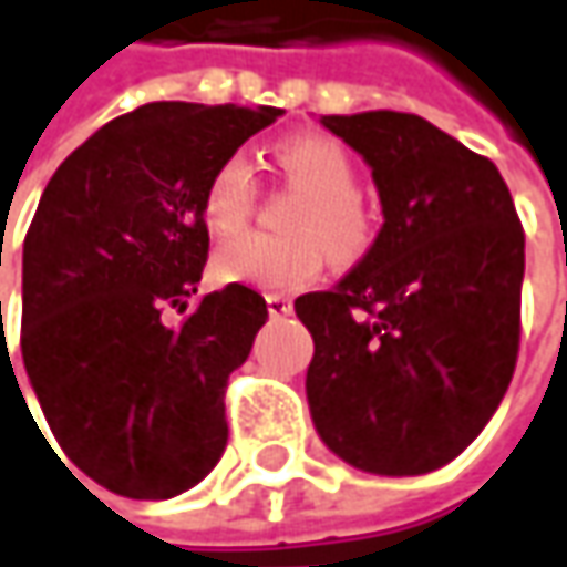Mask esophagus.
<instances>
[{"instance_id": "1", "label": "esophagus", "mask_w": 567, "mask_h": 567, "mask_svg": "<svg viewBox=\"0 0 567 567\" xmlns=\"http://www.w3.org/2000/svg\"><path fill=\"white\" fill-rule=\"evenodd\" d=\"M266 310H269V317H288L295 310V303L285 295H266Z\"/></svg>"}]
</instances>
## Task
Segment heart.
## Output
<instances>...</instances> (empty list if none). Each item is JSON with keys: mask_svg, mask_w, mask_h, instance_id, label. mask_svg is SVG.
<instances>
[{"mask_svg": "<svg viewBox=\"0 0 567 567\" xmlns=\"http://www.w3.org/2000/svg\"><path fill=\"white\" fill-rule=\"evenodd\" d=\"M285 178L301 190L288 213L295 235H241L213 254L219 282L254 285L264 291H295L313 282L329 260H361L377 238V219L358 194L351 153L326 134H298L276 147ZM257 185L245 156H228L209 172L200 194V219L213 235H235L250 219Z\"/></svg>", "mask_w": 567, "mask_h": 567, "instance_id": "b5f03b06", "label": "heart"}]
</instances>
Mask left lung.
Masks as SVG:
<instances>
[{"label": "left lung", "instance_id": "left-lung-1", "mask_svg": "<svg viewBox=\"0 0 567 567\" xmlns=\"http://www.w3.org/2000/svg\"><path fill=\"white\" fill-rule=\"evenodd\" d=\"M373 168L382 223L342 282L295 301L307 401L348 464L430 474L477 440L515 373L524 228L498 168L411 112L322 115Z\"/></svg>", "mask_w": 567, "mask_h": 567}]
</instances>
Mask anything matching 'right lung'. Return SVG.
Masks as SVG:
<instances>
[{
  "instance_id": "right-lung-1",
  "label": "right lung",
  "mask_w": 567,
  "mask_h": 567,
  "mask_svg": "<svg viewBox=\"0 0 567 567\" xmlns=\"http://www.w3.org/2000/svg\"><path fill=\"white\" fill-rule=\"evenodd\" d=\"M282 115L276 106L147 103L55 168L24 238L21 358L52 436L90 480L172 498L223 458L225 385L266 301L247 285L197 295L209 172Z\"/></svg>"
}]
</instances>
